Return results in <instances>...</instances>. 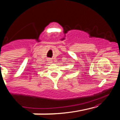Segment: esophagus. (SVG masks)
Here are the masks:
<instances>
[{"label": "esophagus", "mask_w": 120, "mask_h": 120, "mask_svg": "<svg viewBox=\"0 0 120 120\" xmlns=\"http://www.w3.org/2000/svg\"><path fill=\"white\" fill-rule=\"evenodd\" d=\"M50 61H51V60H50Z\"/></svg>", "instance_id": "esophagus-1"}]
</instances>
